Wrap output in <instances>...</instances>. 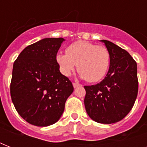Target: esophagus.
I'll return each mask as SVG.
<instances>
[{"instance_id":"obj_1","label":"esophagus","mask_w":147,"mask_h":147,"mask_svg":"<svg viewBox=\"0 0 147 147\" xmlns=\"http://www.w3.org/2000/svg\"><path fill=\"white\" fill-rule=\"evenodd\" d=\"M80 84H78V83H76V82H73V87L76 88L77 87H79L80 86Z\"/></svg>"}]
</instances>
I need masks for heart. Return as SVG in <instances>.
<instances>
[{
	"instance_id": "b5f03b06",
	"label": "heart",
	"mask_w": 147,
	"mask_h": 147,
	"mask_svg": "<svg viewBox=\"0 0 147 147\" xmlns=\"http://www.w3.org/2000/svg\"><path fill=\"white\" fill-rule=\"evenodd\" d=\"M56 60L64 76H70L78 65L81 76L88 82L93 83L105 77L109 69L111 55L106 47L80 40L69 45L66 54L59 53Z\"/></svg>"
}]
</instances>
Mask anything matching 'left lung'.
Instances as JSON below:
<instances>
[{
    "label": "left lung",
    "instance_id": "1",
    "mask_svg": "<svg viewBox=\"0 0 147 147\" xmlns=\"http://www.w3.org/2000/svg\"><path fill=\"white\" fill-rule=\"evenodd\" d=\"M111 55L107 76L100 83L85 86V110L98 123H114L124 118L138 93L137 62L128 52L108 40H101Z\"/></svg>",
    "mask_w": 147,
    "mask_h": 147
}]
</instances>
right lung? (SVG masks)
<instances>
[{
	"label": "right lung",
	"mask_w": 147,
	"mask_h": 147,
	"mask_svg": "<svg viewBox=\"0 0 147 147\" xmlns=\"http://www.w3.org/2000/svg\"><path fill=\"white\" fill-rule=\"evenodd\" d=\"M63 38H46L26 47L15 60L10 96L18 114L30 124L47 127L59 121L72 83L61 74L56 55Z\"/></svg>",
	"instance_id": "obj_1"
}]
</instances>
